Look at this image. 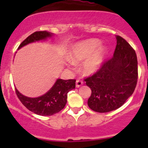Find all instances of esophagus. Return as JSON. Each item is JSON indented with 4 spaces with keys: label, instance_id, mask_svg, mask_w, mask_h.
Masks as SVG:
<instances>
[{
    "label": "esophagus",
    "instance_id": "esophagus-1",
    "mask_svg": "<svg viewBox=\"0 0 148 148\" xmlns=\"http://www.w3.org/2000/svg\"><path fill=\"white\" fill-rule=\"evenodd\" d=\"M83 84H84V82L82 81V80L77 79V82H76V86H77V87H80V86H82Z\"/></svg>",
    "mask_w": 148,
    "mask_h": 148
}]
</instances>
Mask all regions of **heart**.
<instances>
[{"mask_svg":"<svg viewBox=\"0 0 148 148\" xmlns=\"http://www.w3.org/2000/svg\"><path fill=\"white\" fill-rule=\"evenodd\" d=\"M101 45L100 41L97 39H89L75 44L69 53V59L74 64H79L85 59H88L83 66L84 71L86 74H91L96 71L102 65L105 51L100 49H97Z\"/></svg>","mask_w":148,"mask_h":148,"instance_id":"b5f03b06","label":"heart"}]
</instances>
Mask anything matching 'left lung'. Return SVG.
<instances>
[{
    "mask_svg": "<svg viewBox=\"0 0 148 148\" xmlns=\"http://www.w3.org/2000/svg\"><path fill=\"white\" fill-rule=\"evenodd\" d=\"M117 46L111 59L84 79L92 90L88 106L97 112H108L123 105L133 94L138 78L135 51L126 40L117 36Z\"/></svg>",
    "mask_w": 148,
    "mask_h": 148,
    "instance_id": "left-lung-1",
    "label": "left lung"
}]
</instances>
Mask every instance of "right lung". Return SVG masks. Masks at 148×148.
<instances>
[{
  "instance_id": "1",
  "label": "right lung",
  "mask_w": 148,
  "mask_h": 148,
  "mask_svg": "<svg viewBox=\"0 0 148 148\" xmlns=\"http://www.w3.org/2000/svg\"><path fill=\"white\" fill-rule=\"evenodd\" d=\"M51 33L36 31L33 33L20 44L18 49L30 43L44 40L51 37ZM75 79L56 80L51 89L45 95L36 98H30L23 96L16 89V93L22 104L32 112L41 116H51L59 112L64 108L66 104L67 94L76 86Z\"/></svg>"
}]
</instances>
